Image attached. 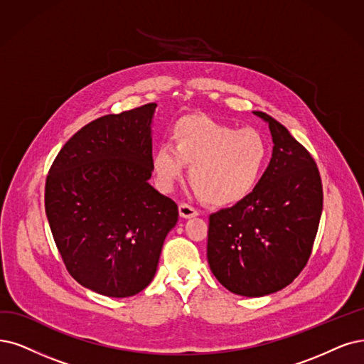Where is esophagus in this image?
Instances as JSON below:
<instances>
[{"label":"esophagus","instance_id":"obj_1","mask_svg":"<svg viewBox=\"0 0 364 364\" xmlns=\"http://www.w3.org/2000/svg\"><path fill=\"white\" fill-rule=\"evenodd\" d=\"M178 213H180V218H183V219H191V218H195L199 214L196 208H193L192 205H187V204H180L178 205Z\"/></svg>","mask_w":364,"mask_h":364}]
</instances>
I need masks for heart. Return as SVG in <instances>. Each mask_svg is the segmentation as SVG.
Here are the masks:
<instances>
[{"label": "heart", "mask_w": 364, "mask_h": 364, "mask_svg": "<svg viewBox=\"0 0 364 364\" xmlns=\"http://www.w3.org/2000/svg\"><path fill=\"white\" fill-rule=\"evenodd\" d=\"M171 144H160L151 165L161 191H172L191 165V181L205 203L231 205L257 187L264 172L268 145L253 129H235L208 117L181 118Z\"/></svg>", "instance_id": "obj_1"}]
</instances>
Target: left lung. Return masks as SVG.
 <instances>
[{"mask_svg":"<svg viewBox=\"0 0 364 364\" xmlns=\"http://www.w3.org/2000/svg\"><path fill=\"white\" fill-rule=\"evenodd\" d=\"M253 114L270 129L273 156L250 195L210 216L207 258L228 291L264 297L288 287L311 257L322 186L315 160L288 129Z\"/></svg>","mask_w":364,"mask_h":364,"instance_id":"8db88e82","label":"left lung"}]
</instances>
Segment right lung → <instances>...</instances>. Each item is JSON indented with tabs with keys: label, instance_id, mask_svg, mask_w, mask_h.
<instances>
[{
	"label": "right lung",
	"instance_id": "1",
	"mask_svg": "<svg viewBox=\"0 0 364 364\" xmlns=\"http://www.w3.org/2000/svg\"><path fill=\"white\" fill-rule=\"evenodd\" d=\"M156 103L91 121L53 160L45 208L65 268L82 287L124 299L153 280L178 207L148 183Z\"/></svg>",
	"mask_w": 364,
	"mask_h": 364
}]
</instances>
